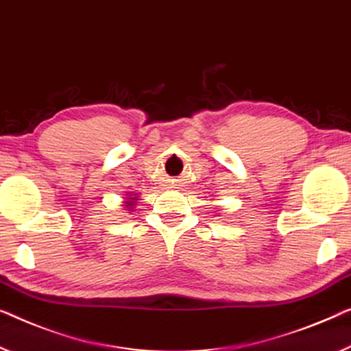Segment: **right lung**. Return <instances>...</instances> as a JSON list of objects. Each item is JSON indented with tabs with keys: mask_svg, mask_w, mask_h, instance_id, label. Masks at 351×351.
I'll return each instance as SVG.
<instances>
[{
	"mask_svg": "<svg viewBox=\"0 0 351 351\" xmlns=\"http://www.w3.org/2000/svg\"><path fill=\"white\" fill-rule=\"evenodd\" d=\"M137 202H138V195L137 193H129L128 192V197H124V208H125V211H134V208H135V205H137Z\"/></svg>",
	"mask_w": 351,
	"mask_h": 351,
	"instance_id": "1",
	"label": "right lung"
}]
</instances>
